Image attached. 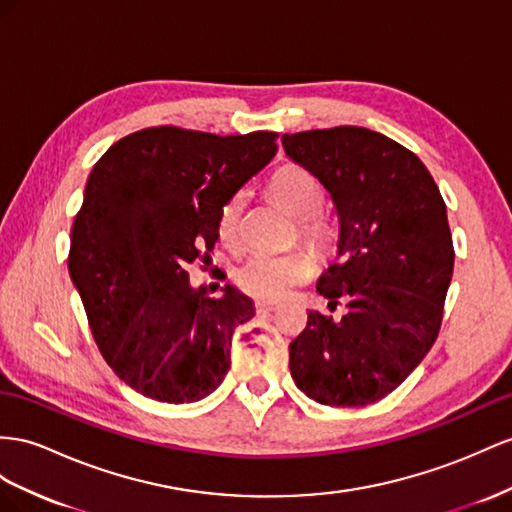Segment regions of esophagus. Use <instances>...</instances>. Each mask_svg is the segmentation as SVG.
<instances>
[{"mask_svg": "<svg viewBox=\"0 0 512 512\" xmlns=\"http://www.w3.org/2000/svg\"><path fill=\"white\" fill-rule=\"evenodd\" d=\"M277 307H279V303H274V300H257V303H255L257 313H268V311H274Z\"/></svg>", "mask_w": 512, "mask_h": 512, "instance_id": "esophagus-1", "label": "esophagus"}]
</instances>
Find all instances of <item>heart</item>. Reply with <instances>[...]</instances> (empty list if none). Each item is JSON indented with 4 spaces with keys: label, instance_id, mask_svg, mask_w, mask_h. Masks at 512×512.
I'll list each match as a JSON object with an SVG mask.
<instances>
[{
    "label": "heart",
    "instance_id": "1",
    "mask_svg": "<svg viewBox=\"0 0 512 512\" xmlns=\"http://www.w3.org/2000/svg\"><path fill=\"white\" fill-rule=\"evenodd\" d=\"M268 194L287 214L294 216L298 240L316 257H326L335 242V231L318 214L324 205V192L316 175L300 164H283L274 170L268 181ZM244 214V192H235L220 207L218 238L222 244L235 248L240 244ZM311 274V261L303 253L257 255L235 272V283L248 296L259 300H279L303 283Z\"/></svg>",
    "mask_w": 512,
    "mask_h": 512
}]
</instances>
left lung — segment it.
<instances>
[{
  "label": "left lung",
  "mask_w": 512,
  "mask_h": 512,
  "mask_svg": "<svg viewBox=\"0 0 512 512\" xmlns=\"http://www.w3.org/2000/svg\"><path fill=\"white\" fill-rule=\"evenodd\" d=\"M285 153L331 192L337 259L318 281L342 320L311 311L290 344L300 391L329 406L385 398L435 344L454 246L443 196L419 157L365 127L283 134Z\"/></svg>",
  "instance_id": "8db88e82"
}]
</instances>
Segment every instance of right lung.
Wrapping results in <instances>:
<instances>
[{
  "mask_svg": "<svg viewBox=\"0 0 512 512\" xmlns=\"http://www.w3.org/2000/svg\"><path fill=\"white\" fill-rule=\"evenodd\" d=\"M277 131L216 136L160 125L101 155L71 229L69 274L114 374L142 396L196 402L231 368V337L255 316L251 298L194 290L188 268L209 259L218 214L277 153Z\"/></svg>",
  "mask_w": 512,
  "mask_h": 512,
  "instance_id": "right-lung-1",
  "label": "right lung"
}]
</instances>
